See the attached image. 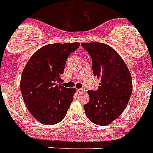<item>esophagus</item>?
Masks as SVG:
<instances>
[{"label":"esophagus","mask_w":153,"mask_h":153,"mask_svg":"<svg viewBox=\"0 0 153 153\" xmlns=\"http://www.w3.org/2000/svg\"><path fill=\"white\" fill-rule=\"evenodd\" d=\"M76 91H77V92H79V93H82V92H85V90H84L83 89H77Z\"/></svg>","instance_id":"obj_1"}]
</instances>
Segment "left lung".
Masks as SVG:
<instances>
[{
	"label": "left lung",
	"mask_w": 153,
	"mask_h": 153,
	"mask_svg": "<svg viewBox=\"0 0 153 153\" xmlns=\"http://www.w3.org/2000/svg\"><path fill=\"white\" fill-rule=\"evenodd\" d=\"M92 57V71L100 79L97 91H88L84 105L86 117L100 126L111 124L122 114L132 93V79L127 65L114 48L100 42L82 43Z\"/></svg>",
	"instance_id": "8db88e82"
}]
</instances>
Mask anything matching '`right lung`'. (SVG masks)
Listing matches in <instances>:
<instances>
[{"label": "right lung", "instance_id": "obj_1", "mask_svg": "<svg viewBox=\"0 0 153 153\" xmlns=\"http://www.w3.org/2000/svg\"><path fill=\"white\" fill-rule=\"evenodd\" d=\"M80 43H54L36 51L22 71L20 89L25 104L39 122L52 125L64 119L76 89L61 85L67 57Z\"/></svg>", "mask_w": 153, "mask_h": 153}]
</instances>
